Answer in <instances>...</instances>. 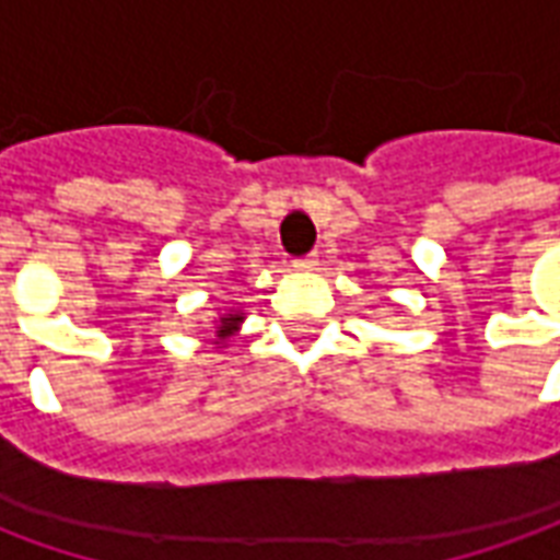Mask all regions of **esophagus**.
<instances>
[{
  "label": "esophagus",
  "instance_id": "obj_1",
  "mask_svg": "<svg viewBox=\"0 0 560 560\" xmlns=\"http://www.w3.org/2000/svg\"><path fill=\"white\" fill-rule=\"evenodd\" d=\"M293 267H296V269H317V255L312 252V255L296 257V260H293Z\"/></svg>",
  "mask_w": 560,
  "mask_h": 560
}]
</instances>
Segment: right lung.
I'll use <instances>...</instances> for the list:
<instances>
[{"instance_id": "obj_1", "label": "right lung", "mask_w": 560, "mask_h": 560, "mask_svg": "<svg viewBox=\"0 0 560 560\" xmlns=\"http://www.w3.org/2000/svg\"><path fill=\"white\" fill-rule=\"evenodd\" d=\"M240 320H243V315H236V312L219 317V327H215V339L224 341L228 336H233V332H236V327H240Z\"/></svg>"}]
</instances>
